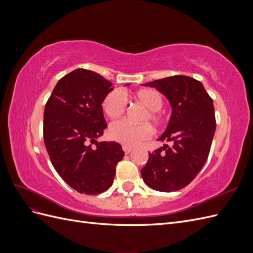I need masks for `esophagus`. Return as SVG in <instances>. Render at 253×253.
Segmentation results:
<instances>
[{"label":"esophagus","instance_id":"esophagus-1","mask_svg":"<svg viewBox=\"0 0 253 253\" xmlns=\"http://www.w3.org/2000/svg\"><path fill=\"white\" fill-rule=\"evenodd\" d=\"M122 149H124V151H125L126 154H128V153H131V152L134 150V148H132V147H127V145H124V147H122Z\"/></svg>","mask_w":253,"mask_h":253}]
</instances>
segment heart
<instances>
[{
  "mask_svg": "<svg viewBox=\"0 0 253 253\" xmlns=\"http://www.w3.org/2000/svg\"><path fill=\"white\" fill-rule=\"evenodd\" d=\"M136 100L141 102L149 111L143 115L142 121H151L155 126H164L165 117L159 112L163 108V97L155 89H142L134 94ZM127 100L122 91L115 89L105 96L102 102L104 113L110 118L116 119L126 111ZM152 135V127L148 124L134 125L126 120L115 121L109 127V136L114 141H117L127 147H134L143 140L149 139Z\"/></svg>",
  "mask_w": 253,
  "mask_h": 253,
  "instance_id": "obj_1",
  "label": "heart"
}]
</instances>
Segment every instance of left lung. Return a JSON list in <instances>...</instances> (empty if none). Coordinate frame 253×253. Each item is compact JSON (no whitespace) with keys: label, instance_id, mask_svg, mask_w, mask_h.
I'll return each mask as SVG.
<instances>
[{"label":"left lung","instance_id":"left-lung-1","mask_svg":"<svg viewBox=\"0 0 253 253\" xmlns=\"http://www.w3.org/2000/svg\"><path fill=\"white\" fill-rule=\"evenodd\" d=\"M156 87L172 106V116L159 140H172L149 154L141 169L147 185L160 192L188 186L208 159L216 121L212 98L201 81L188 76H172L144 84Z\"/></svg>","mask_w":253,"mask_h":253}]
</instances>
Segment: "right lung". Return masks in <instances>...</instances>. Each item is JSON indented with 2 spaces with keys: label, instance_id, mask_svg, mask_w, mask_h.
Masks as SVG:
<instances>
[{
  "label": "right lung",
  "instance_id": "right-lung-1",
  "mask_svg": "<svg viewBox=\"0 0 253 253\" xmlns=\"http://www.w3.org/2000/svg\"><path fill=\"white\" fill-rule=\"evenodd\" d=\"M111 86L99 74L78 68L58 81L45 104L43 138L50 162L60 177L82 194L108 190L125 156L119 143L95 141L108 126L101 104Z\"/></svg>",
  "mask_w": 253,
  "mask_h": 253
}]
</instances>
